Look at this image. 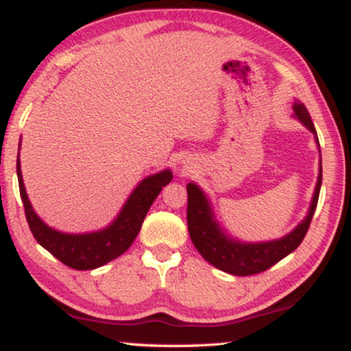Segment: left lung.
<instances>
[{
    "instance_id": "1",
    "label": "left lung",
    "mask_w": 351,
    "mask_h": 351,
    "mask_svg": "<svg viewBox=\"0 0 351 351\" xmlns=\"http://www.w3.org/2000/svg\"><path fill=\"white\" fill-rule=\"evenodd\" d=\"M295 117L304 123V126L316 136V129L311 123L308 110L304 104H294ZM316 143L319 145L318 137ZM321 180H323V169L319 162V174L313 199H311L310 210L302 223L292 230L285 238L275 239V241L265 243H239L237 239L228 238L222 232L219 223L215 222L213 209L206 195L196 184L186 185V193H189V204H186V223H189V233L191 241L198 252L219 270L230 275L237 276H249L268 270V268L285 258L287 254L295 251L299 244L304 241L306 232L313 219V214L318 204V196L321 189Z\"/></svg>"
}]
</instances>
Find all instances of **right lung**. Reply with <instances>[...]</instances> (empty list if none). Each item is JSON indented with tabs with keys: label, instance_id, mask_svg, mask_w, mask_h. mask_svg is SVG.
<instances>
[{
	"label": "right lung",
	"instance_id": "add662e5",
	"mask_svg": "<svg viewBox=\"0 0 351 351\" xmlns=\"http://www.w3.org/2000/svg\"><path fill=\"white\" fill-rule=\"evenodd\" d=\"M17 179L28 227L36 241L66 267L75 268V270H93V268L102 267L128 251L141 232L143 219H145L153 201L160 195L162 186H166L172 180V172L166 169L143 179L129 196L121 213L113 220L112 225L100 232L83 234L60 233L47 227L38 217L28 201L25 186H23L19 156Z\"/></svg>",
	"mask_w": 351,
	"mask_h": 351
}]
</instances>
